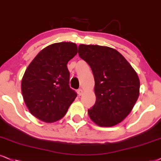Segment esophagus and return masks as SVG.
<instances>
[{"label": "esophagus", "mask_w": 161, "mask_h": 161, "mask_svg": "<svg viewBox=\"0 0 161 161\" xmlns=\"http://www.w3.org/2000/svg\"><path fill=\"white\" fill-rule=\"evenodd\" d=\"M77 93H78L79 96H82L83 93H84V91H83L82 89H79L78 91H77Z\"/></svg>", "instance_id": "esophagus-1"}]
</instances>
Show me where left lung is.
Instances as JSON below:
<instances>
[{"instance_id":"1","label":"left lung","mask_w":161,"mask_h":161,"mask_svg":"<svg viewBox=\"0 0 161 161\" xmlns=\"http://www.w3.org/2000/svg\"><path fill=\"white\" fill-rule=\"evenodd\" d=\"M78 54L88 63L95 79L96 104L88 110L97 125L112 127L131 112L140 96V79L126 59L108 46L84 45Z\"/></svg>"}]
</instances>
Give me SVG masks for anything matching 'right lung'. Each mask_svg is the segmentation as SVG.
Returning a JSON list of instances; mask_svg holds the SVG:
<instances>
[{"label": "right lung", "mask_w": 161, "mask_h": 161, "mask_svg": "<svg viewBox=\"0 0 161 161\" xmlns=\"http://www.w3.org/2000/svg\"><path fill=\"white\" fill-rule=\"evenodd\" d=\"M77 53L75 43L63 42L43 48L26 69L21 89L31 114L47 123L66 114L77 94L69 87L67 63Z\"/></svg>", "instance_id": "right-lung-1"}]
</instances>
